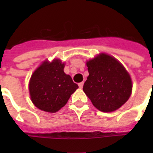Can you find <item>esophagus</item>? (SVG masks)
I'll list each match as a JSON object with an SVG mask.
<instances>
[{
  "mask_svg": "<svg viewBox=\"0 0 153 153\" xmlns=\"http://www.w3.org/2000/svg\"><path fill=\"white\" fill-rule=\"evenodd\" d=\"M79 88H82V86H83V82H79Z\"/></svg>",
  "mask_w": 153,
  "mask_h": 153,
  "instance_id": "1",
  "label": "esophagus"
}]
</instances>
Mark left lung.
Listing matches in <instances>:
<instances>
[{
	"label": "left lung",
	"mask_w": 153,
	"mask_h": 153,
	"mask_svg": "<svg viewBox=\"0 0 153 153\" xmlns=\"http://www.w3.org/2000/svg\"><path fill=\"white\" fill-rule=\"evenodd\" d=\"M89 76L83 91L102 112H113L126 103L132 93L130 75L121 62L102 53L86 62Z\"/></svg>",
	"instance_id": "left-lung-1"
}]
</instances>
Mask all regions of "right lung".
<instances>
[{"mask_svg": "<svg viewBox=\"0 0 153 153\" xmlns=\"http://www.w3.org/2000/svg\"><path fill=\"white\" fill-rule=\"evenodd\" d=\"M63 69L64 63L60 59L51 62L46 60L32 74L29 93L32 102L38 109L48 113L59 111L79 88Z\"/></svg>", "mask_w": 153, "mask_h": 153, "instance_id": "right-lung-1", "label": "right lung"}]
</instances>
